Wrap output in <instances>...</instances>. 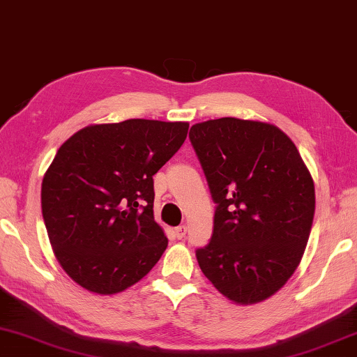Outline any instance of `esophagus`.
I'll return each mask as SVG.
<instances>
[{
    "instance_id": "1",
    "label": "esophagus",
    "mask_w": 357,
    "mask_h": 357,
    "mask_svg": "<svg viewBox=\"0 0 357 357\" xmlns=\"http://www.w3.org/2000/svg\"><path fill=\"white\" fill-rule=\"evenodd\" d=\"M185 234H188V227H185L184 224L183 225H178V227L174 229V235H176L178 240H183L184 236H185Z\"/></svg>"
}]
</instances>
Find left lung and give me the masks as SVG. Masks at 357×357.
<instances>
[{"label":"left lung","mask_w":357,"mask_h":357,"mask_svg":"<svg viewBox=\"0 0 357 357\" xmlns=\"http://www.w3.org/2000/svg\"><path fill=\"white\" fill-rule=\"evenodd\" d=\"M189 139L214 209L213 235L195 251L203 275L235 303H257L296 271L314 216V184L278 127L222 117L192 126Z\"/></svg>","instance_id":"1"}]
</instances>
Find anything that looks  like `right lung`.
<instances>
[{
  "mask_svg": "<svg viewBox=\"0 0 357 357\" xmlns=\"http://www.w3.org/2000/svg\"><path fill=\"white\" fill-rule=\"evenodd\" d=\"M188 122L128 119L66 139L44 174L41 208L55 257L90 292H121L168 245L154 220L152 176L176 154Z\"/></svg>",
  "mask_w": 357,
  "mask_h": 357,
  "instance_id": "right-lung-1",
  "label": "right lung"
}]
</instances>
